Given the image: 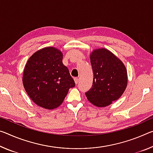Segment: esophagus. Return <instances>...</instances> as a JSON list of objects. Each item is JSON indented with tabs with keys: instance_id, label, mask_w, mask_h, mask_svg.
<instances>
[{
	"instance_id": "34e87169",
	"label": "esophagus",
	"mask_w": 153,
	"mask_h": 153,
	"mask_svg": "<svg viewBox=\"0 0 153 153\" xmlns=\"http://www.w3.org/2000/svg\"><path fill=\"white\" fill-rule=\"evenodd\" d=\"M74 81H75V83H76V84L78 83V82H79V78H78V77H74Z\"/></svg>"
}]
</instances>
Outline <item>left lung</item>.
<instances>
[{
    "label": "left lung",
    "mask_w": 153,
    "mask_h": 153,
    "mask_svg": "<svg viewBox=\"0 0 153 153\" xmlns=\"http://www.w3.org/2000/svg\"><path fill=\"white\" fill-rule=\"evenodd\" d=\"M93 72L92 87L85 93L87 99L97 107H105L120 97L127 84L125 66L110 51L101 48L91 54Z\"/></svg>",
    "instance_id": "obj_1"
}]
</instances>
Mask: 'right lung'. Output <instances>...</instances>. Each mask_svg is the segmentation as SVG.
Wrapping results in <instances>:
<instances>
[{"mask_svg": "<svg viewBox=\"0 0 153 153\" xmlns=\"http://www.w3.org/2000/svg\"><path fill=\"white\" fill-rule=\"evenodd\" d=\"M23 84L33 101L52 110L63 102L75 82L62 64V54L52 47L36 52L28 59L23 74Z\"/></svg>", "mask_w": 153, "mask_h": 153, "instance_id": "1", "label": "right lung"}]
</instances>
